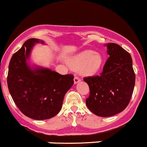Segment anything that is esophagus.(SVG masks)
I'll list each match as a JSON object with an SVG mask.
<instances>
[{
    "label": "esophagus",
    "mask_w": 147,
    "mask_h": 147,
    "mask_svg": "<svg viewBox=\"0 0 147 147\" xmlns=\"http://www.w3.org/2000/svg\"><path fill=\"white\" fill-rule=\"evenodd\" d=\"M80 81V79L78 77H75V78H74V83H75V84H77V83H78Z\"/></svg>",
    "instance_id": "obj_1"
}]
</instances>
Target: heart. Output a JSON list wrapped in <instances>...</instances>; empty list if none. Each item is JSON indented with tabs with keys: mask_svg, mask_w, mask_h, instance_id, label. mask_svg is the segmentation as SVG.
Segmentation results:
<instances>
[{
	"mask_svg": "<svg viewBox=\"0 0 147 147\" xmlns=\"http://www.w3.org/2000/svg\"><path fill=\"white\" fill-rule=\"evenodd\" d=\"M104 61L101 53L86 49L71 57L69 64L74 70H80V73L83 76H93L101 70Z\"/></svg>",
	"mask_w": 147,
	"mask_h": 147,
	"instance_id": "obj_1",
	"label": "heart"
}]
</instances>
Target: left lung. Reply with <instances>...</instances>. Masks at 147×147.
<instances>
[{
  "instance_id": "obj_1",
  "label": "left lung",
  "mask_w": 147,
  "mask_h": 147,
  "mask_svg": "<svg viewBox=\"0 0 147 147\" xmlns=\"http://www.w3.org/2000/svg\"><path fill=\"white\" fill-rule=\"evenodd\" d=\"M109 57L99 76L88 77L90 95L86 103L90 112L99 117H111L123 112L129 104L136 76L131 56L115 43H107Z\"/></svg>"
}]
</instances>
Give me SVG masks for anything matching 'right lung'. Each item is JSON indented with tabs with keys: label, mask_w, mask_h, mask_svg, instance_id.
<instances>
[{
	"label": "right lung",
	"mask_w": 147,
	"mask_h": 147,
	"mask_svg": "<svg viewBox=\"0 0 147 147\" xmlns=\"http://www.w3.org/2000/svg\"><path fill=\"white\" fill-rule=\"evenodd\" d=\"M36 43L44 41L31 38L12 56L7 83L9 93L20 110L30 118L47 120L54 117L62 107L66 93L74 84L73 75H60L49 68L30 64Z\"/></svg>",
	"instance_id": "right-lung-1"
}]
</instances>
